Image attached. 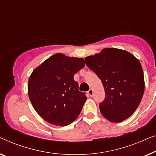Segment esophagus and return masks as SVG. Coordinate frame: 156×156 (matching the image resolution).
<instances>
[{"label":"esophagus","mask_w":156,"mask_h":156,"mask_svg":"<svg viewBox=\"0 0 156 156\" xmlns=\"http://www.w3.org/2000/svg\"><path fill=\"white\" fill-rule=\"evenodd\" d=\"M87 93H88V95L90 96V97H92V96H93V90L92 89H90L88 92H87Z\"/></svg>","instance_id":"obj_1"}]
</instances>
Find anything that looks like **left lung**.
<instances>
[{
  "mask_svg": "<svg viewBox=\"0 0 156 156\" xmlns=\"http://www.w3.org/2000/svg\"><path fill=\"white\" fill-rule=\"evenodd\" d=\"M85 61L104 87L105 98L99 106L103 117L113 123L129 118L144 93V71L139 59L125 50L105 48Z\"/></svg>",
  "mask_w": 156,
  "mask_h": 156,
  "instance_id": "obj_1",
  "label": "left lung"
}]
</instances>
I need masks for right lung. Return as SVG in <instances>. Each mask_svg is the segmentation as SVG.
Returning <instances> with one entry per match:
<instances>
[{"label":"right lung","mask_w":156,"mask_h":156,"mask_svg":"<svg viewBox=\"0 0 156 156\" xmlns=\"http://www.w3.org/2000/svg\"><path fill=\"white\" fill-rule=\"evenodd\" d=\"M85 66L84 59L55 54L32 71L28 95L35 111L51 124L65 126L77 119L87 100L73 76Z\"/></svg>","instance_id":"1"}]
</instances>
